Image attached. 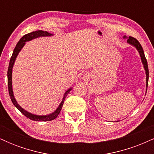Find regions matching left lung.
Wrapping results in <instances>:
<instances>
[{
    "mask_svg": "<svg viewBox=\"0 0 154 154\" xmlns=\"http://www.w3.org/2000/svg\"><path fill=\"white\" fill-rule=\"evenodd\" d=\"M123 39H127V43H128L129 45H132L134 48H135L136 50L137 51V52L139 53L140 56V59H141V62H142L143 65V68L145 69V72H146V91H147V88H148V76H149V73H148V63H147V60L146 59V56H145L144 54V51L143 49L142 46H141L140 43L136 40L135 38H132V37H128L126 35L123 37Z\"/></svg>",
    "mask_w": 154,
    "mask_h": 154,
    "instance_id": "obj_1",
    "label": "left lung"
}]
</instances>
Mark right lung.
I'll list each match as a JSON object with an SVG mask.
<instances>
[{"label": "right lung", "instance_id": "right-lung-1", "mask_svg": "<svg viewBox=\"0 0 154 154\" xmlns=\"http://www.w3.org/2000/svg\"><path fill=\"white\" fill-rule=\"evenodd\" d=\"M54 34H51V33L48 32L46 31L43 30H37L32 32L30 33H28V34L24 35V36L20 39V40H19L18 43H17L14 50L13 51L11 58L10 59L9 66H8V73H7V77H8V87L10 98L11 99L12 103H13L14 105L15 106V107L17 108L19 111H20L24 116H26L27 118H29V119H30L31 120H33V121L46 122L51 121V120H54L56 119L61 110V108L63 106V102H64V100L65 98H66V95L72 91V88H69L68 90H66V91L65 92L64 94H63L62 100L61 101V103H60L59 106H58L57 109H56L54 112H52L50 114H46V115H38V114H32V113L29 112V111H26L25 109H23V108L18 103L17 100H16L14 95L13 88H12V71H13V67L14 65L17 56L19 55V53L20 52L21 50L23 48V47L24 46V45H25L26 42L31 41V40H34L35 38H41V37H51L54 36Z\"/></svg>", "mask_w": 154, "mask_h": 154}]
</instances>
